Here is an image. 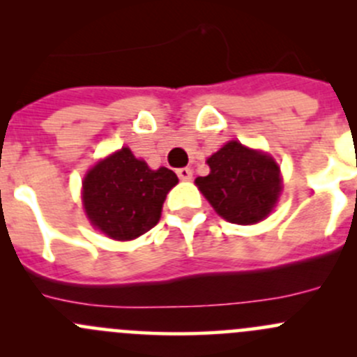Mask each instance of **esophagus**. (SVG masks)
<instances>
[{
  "label": "esophagus",
  "mask_w": 357,
  "mask_h": 357,
  "mask_svg": "<svg viewBox=\"0 0 357 357\" xmlns=\"http://www.w3.org/2000/svg\"><path fill=\"white\" fill-rule=\"evenodd\" d=\"M176 174H178V178L183 179V181H190V179H192V176H193V172H192V169H190V167H181V169H178V171H176Z\"/></svg>",
  "instance_id": "esophagus-1"
}]
</instances>
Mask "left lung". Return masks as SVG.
I'll list each match as a JSON object with an SVG mask.
<instances>
[{
    "label": "left lung",
    "instance_id": "8db88e82",
    "mask_svg": "<svg viewBox=\"0 0 357 357\" xmlns=\"http://www.w3.org/2000/svg\"><path fill=\"white\" fill-rule=\"evenodd\" d=\"M207 164L208 176H200L195 183L226 221L254 225L273 211L282 192V178L271 157L229 142Z\"/></svg>",
    "mask_w": 357,
    "mask_h": 357
}]
</instances>
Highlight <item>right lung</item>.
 <instances>
[{"label":"right lung","mask_w":357,"mask_h":357,"mask_svg":"<svg viewBox=\"0 0 357 357\" xmlns=\"http://www.w3.org/2000/svg\"><path fill=\"white\" fill-rule=\"evenodd\" d=\"M178 176L138 160L129 149L98 162L82 183L86 214L95 228L114 240H132L152 229Z\"/></svg>","instance_id":"1"}]
</instances>
